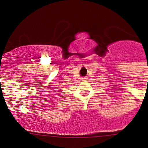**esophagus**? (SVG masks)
<instances>
[{
  "label": "esophagus",
  "mask_w": 148,
  "mask_h": 148,
  "mask_svg": "<svg viewBox=\"0 0 148 148\" xmlns=\"http://www.w3.org/2000/svg\"><path fill=\"white\" fill-rule=\"evenodd\" d=\"M82 81H85V80H87V78H82Z\"/></svg>",
  "instance_id": "1"
}]
</instances>
